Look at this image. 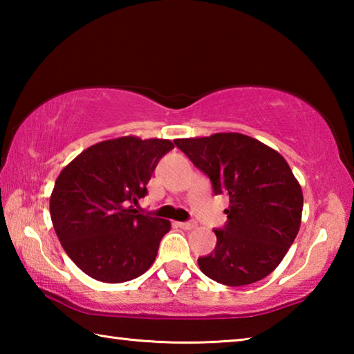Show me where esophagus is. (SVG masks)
Wrapping results in <instances>:
<instances>
[{
    "label": "esophagus",
    "mask_w": 354,
    "mask_h": 354,
    "mask_svg": "<svg viewBox=\"0 0 354 354\" xmlns=\"http://www.w3.org/2000/svg\"><path fill=\"white\" fill-rule=\"evenodd\" d=\"M179 227H183V230H194V227H196V221H181V223H178Z\"/></svg>",
    "instance_id": "obj_1"
}]
</instances>
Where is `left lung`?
<instances>
[{
  "instance_id": "1",
  "label": "left lung",
  "mask_w": 354,
  "mask_h": 354,
  "mask_svg": "<svg viewBox=\"0 0 354 354\" xmlns=\"http://www.w3.org/2000/svg\"><path fill=\"white\" fill-rule=\"evenodd\" d=\"M175 145L209 176L215 195L230 196L217 245L198 257L200 270L220 284L261 281L283 261L298 234L303 192L278 151L239 133L176 139Z\"/></svg>"
}]
</instances>
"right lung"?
<instances>
[{"mask_svg": "<svg viewBox=\"0 0 354 354\" xmlns=\"http://www.w3.org/2000/svg\"><path fill=\"white\" fill-rule=\"evenodd\" d=\"M167 139L134 136L84 149L57 176L50 198L53 226L65 253L88 277L124 283L153 266L170 221L137 212Z\"/></svg>", "mask_w": 354, "mask_h": 354, "instance_id": "obj_1", "label": "right lung"}]
</instances>
